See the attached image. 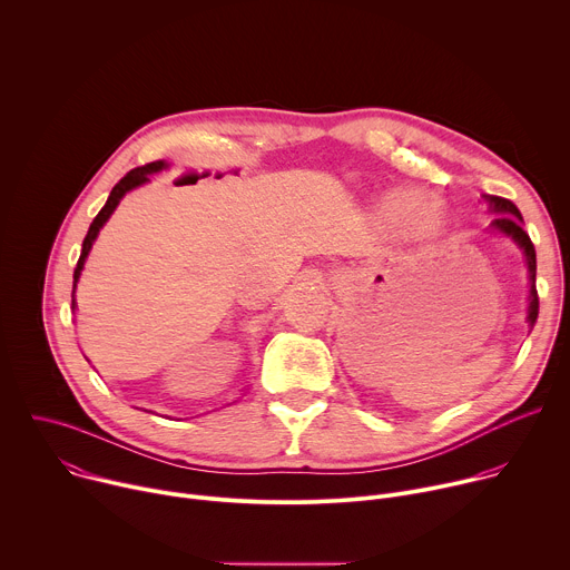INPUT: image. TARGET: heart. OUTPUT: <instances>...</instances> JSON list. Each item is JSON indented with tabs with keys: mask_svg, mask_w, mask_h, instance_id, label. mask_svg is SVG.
<instances>
[{
	"mask_svg": "<svg viewBox=\"0 0 570 570\" xmlns=\"http://www.w3.org/2000/svg\"><path fill=\"white\" fill-rule=\"evenodd\" d=\"M374 220L387 234H401L409 243L426 246L446 232V209L433 196L396 187L374 203Z\"/></svg>",
	"mask_w": 570,
	"mask_h": 570,
	"instance_id": "b5f03b06",
	"label": "heart"
}]
</instances>
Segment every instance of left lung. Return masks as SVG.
Masks as SVG:
<instances>
[{"mask_svg": "<svg viewBox=\"0 0 570 570\" xmlns=\"http://www.w3.org/2000/svg\"><path fill=\"white\" fill-rule=\"evenodd\" d=\"M487 200V205H490V212L497 214L494 220H492V229H497L499 234L508 236L510 240H514L517 246L521 248L523 257H525V264H528V282H530V295H528V327L532 332L534 322H537V315H539V297H537V253H534V246L532 240L528 236V232L523 229V216L521 212L517 209V205L508 198H501V196H490L484 194L482 196Z\"/></svg>", "mask_w": 570, "mask_h": 570, "instance_id": "obj_1", "label": "left lung"}]
</instances>
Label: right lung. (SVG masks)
<instances>
[{"instance_id": "add662e5", "label": "right lung", "mask_w": 570, "mask_h": 570, "mask_svg": "<svg viewBox=\"0 0 570 570\" xmlns=\"http://www.w3.org/2000/svg\"><path fill=\"white\" fill-rule=\"evenodd\" d=\"M169 165L165 159H157V161H150V165H144V167H137V169H132V171H128L115 187H112V191H110V196H108V200H106V205L101 207V212L97 214V218L92 220V225H90V229H88V234H86V238H83V250H80V257H78V264H76V268H73V288H71V311H76V284H78V279H80V273H83V268H86V262H88V255H90V250H92V246H95V240H97V236H99V232H101V227L108 223V218L112 216V212L117 209V205L121 203V198L128 194V191H132V189H137V187H141V185H146V183H150V178L148 176H153V174H159V171H165Z\"/></svg>"}]
</instances>
